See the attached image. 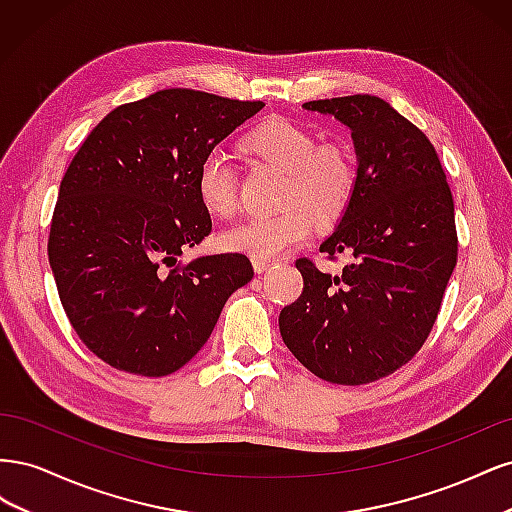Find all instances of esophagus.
Returning a JSON list of instances; mask_svg holds the SVG:
<instances>
[{
	"label": "esophagus",
	"instance_id": "34e87169",
	"mask_svg": "<svg viewBox=\"0 0 512 512\" xmlns=\"http://www.w3.org/2000/svg\"><path fill=\"white\" fill-rule=\"evenodd\" d=\"M252 265H254V269L258 273H262V271H267L273 265V260H269V258H252Z\"/></svg>",
	"mask_w": 512,
	"mask_h": 512
}]
</instances>
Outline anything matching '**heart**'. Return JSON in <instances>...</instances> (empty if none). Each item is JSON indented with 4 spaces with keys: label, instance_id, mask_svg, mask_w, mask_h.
Listing matches in <instances>:
<instances>
[{
    "label": "heart",
    "instance_id": "1",
    "mask_svg": "<svg viewBox=\"0 0 512 512\" xmlns=\"http://www.w3.org/2000/svg\"><path fill=\"white\" fill-rule=\"evenodd\" d=\"M245 149L260 162L282 170L284 183L275 215L245 220L222 232V245L252 258H273L301 245L314 224H333L350 207L359 164L344 141H322L292 119H269L245 138ZM196 190L211 213L230 218L237 211V168L222 149H211L196 170Z\"/></svg>",
    "mask_w": 512,
    "mask_h": 512
}]
</instances>
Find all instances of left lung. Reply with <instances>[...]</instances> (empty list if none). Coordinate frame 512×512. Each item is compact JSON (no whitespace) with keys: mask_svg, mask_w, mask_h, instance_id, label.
I'll return each mask as SVG.
<instances>
[{"mask_svg":"<svg viewBox=\"0 0 512 512\" xmlns=\"http://www.w3.org/2000/svg\"><path fill=\"white\" fill-rule=\"evenodd\" d=\"M303 108L352 130L359 185L320 245L348 265L333 275L312 258L294 262L303 292L282 309L280 331L314 376L359 386L412 361L436 324L457 265L455 203L438 151L389 102L356 94Z\"/></svg>","mask_w":512,"mask_h":512,"instance_id":"obj_1","label":"left lung"}]
</instances>
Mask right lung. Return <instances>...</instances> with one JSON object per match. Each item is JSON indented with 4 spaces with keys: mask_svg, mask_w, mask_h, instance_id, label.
<instances>
[{
    "mask_svg": "<svg viewBox=\"0 0 512 512\" xmlns=\"http://www.w3.org/2000/svg\"><path fill=\"white\" fill-rule=\"evenodd\" d=\"M265 102L162 89L89 132L49 232L61 305L81 342L136 376H168L205 346L222 307L254 277L239 252L179 260L211 232L196 170Z\"/></svg>",
    "mask_w": 512,
    "mask_h": 512,
    "instance_id": "obj_1",
    "label": "right lung"
}]
</instances>
